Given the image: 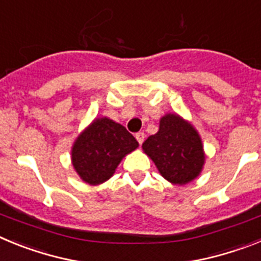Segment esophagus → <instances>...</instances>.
<instances>
[{"instance_id":"obj_1","label":"esophagus","mask_w":261,"mask_h":261,"mask_svg":"<svg viewBox=\"0 0 261 261\" xmlns=\"http://www.w3.org/2000/svg\"><path fill=\"white\" fill-rule=\"evenodd\" d=\"M136 140L138 141V144L142 145V142H144V140H145V133L144 132L136 133Z\"/></svg>"}]
</instances>
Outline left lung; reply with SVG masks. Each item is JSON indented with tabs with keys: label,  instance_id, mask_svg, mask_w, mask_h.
Returning <instances> with one entry per match:
<instances>
[{
	"label": "left lung",
	"instance_id": "obj_1",
	"mask_svg": "<svg viewBox=\"0 0 261 261\" xmlns=\"http://www.w3.org/2000/svg\"><path fill=\"white\" fill-rule=\"evenodd\" d=\"M161 175L174 184H187L201 171L205 156L199 135L177 115L161 119L159 130L142 144Z\"/></svg>",
	"mask_w": 261,
	"mask_h": 261
}]
</instances>
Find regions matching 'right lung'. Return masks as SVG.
I'll list each match as a JSON object with an SVG mask.
<instances>
[{"label":"right lung","instance_id":"right-lung-1","mask_svg":"<svg viewBox=\"0 0 261 261\" xmlns=\"http://www.w3.org/2000/svg\"><path fill=\"white\" fill-rule=\"evenodd\" d=\"M138 146L123 125L107 117L94 120L71 150V161L82 180L100 184L114 175L121 159Z\"/></svg>","mask_w":261,"mask_h":261}]
</instances>
